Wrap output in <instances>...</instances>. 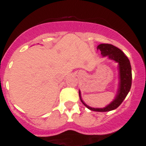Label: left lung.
Here are the masks:
<instances>
[{
  "label": "left lung",
  "mask_w": 146,
  "mask_h": 146,
  "mask_svg": "<svg viewBox=\"0 0 146 146\" xmlns=\"http://www.w3.org/2000/svg\"><path fill=\"white\" fill-rule=\"evenodd\" d=\"M97 50L101 51L102 57H107L108 59L113 60L118 63V70H119V87L117 92L115 96L114 99L109 104L104 108H94L88 106L84 103L82 99L81 92L79 90V98L81 102L89 110L94 111L106 112L114 110L119 107L123 101L126 97L129 92L132 83V72H131V66L129 60L125 55L123 52L118 47L110 44H100L97 46Z\"/></svg>",
  "instance_id": "1"
}]
</instances>
